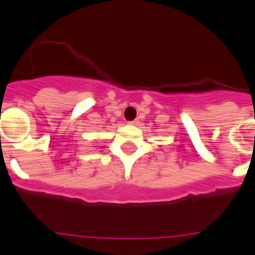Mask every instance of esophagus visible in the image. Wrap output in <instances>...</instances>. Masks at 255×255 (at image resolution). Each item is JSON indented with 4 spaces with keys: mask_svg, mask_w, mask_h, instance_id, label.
Returning a JSON list of instances; mask_svg holds the SVG:
<instances>
[{
    "mask_svg": "<svg viewBox=\"0 0 255 255\" xmlns=\"http://www.w3.org/2000/svg\"><path fill=\"white\" fill-rule=\"evenodd\" d=\"M128 124H131V125H136V124H137V122H136V120H133V122H130V123H128Z\"/></svg>",
    "mask_w": 255,
    "mask_h": 255,
    "instance_id": "esophagus-1",
    "label": "esophagus"
}]
</instances>
